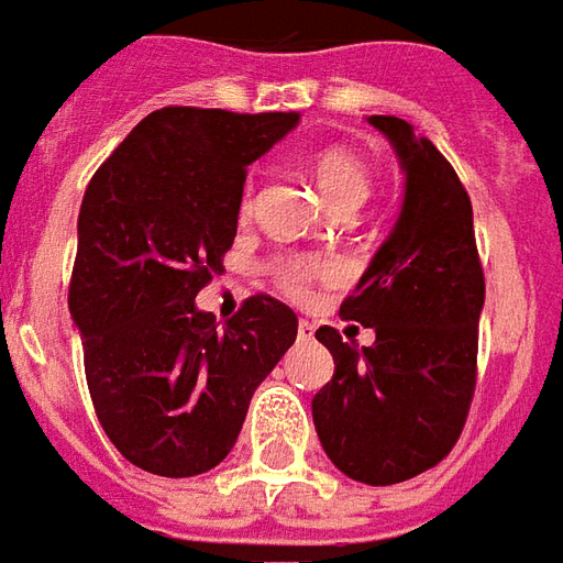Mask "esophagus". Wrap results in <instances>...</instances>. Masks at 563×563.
<instances>
[{
	"mask_svg": "<svg viewBox=\"0 0 563 563\" xmlns=\"http://www.w3.org/2000/svg\"><path fill=\"white\" fill-rule=\"evenodd\" d=\"M312 336H314V324H312V321H306V318H302L300 324H297V339H300V342H309Z\"/></svg>",
	"mask_w": 563,
	"mask_h": 563,
	"instance_id": "34e87169",
	"label": "esophagus"
}]
</instances>
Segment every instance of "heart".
Wrapping results in <instances>:
<instances>
[{"label": "heart", "instance_id": "obj_1", "mask_svg": "<svg viewBox=\"0 0 563 563\" xmlns=\"http://www.w3.org/2000/svg\"><path fill=\"white\" fill-rule=\"evenodd\" d=\"M314 181L321 187L324 199L333 209H357L369 190H373V173L357 154L345 151V147H327L321 151L312 163ZM239 211L249 214L251 211V181L242 190V202ZM269 273L278 282V288L290 294V297H306L309 285L314 278L327 273V263L318 257H275L269 263Z\"/></svg>", "mask_w": 563, "mask_h": 563}]
</instances>
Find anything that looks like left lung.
Returning <instances> with one entry per match:
<instances>
[{"label":"left lung","mask_w":563,"mask_h":563,"mask_svg":"<svg viewBox=\"0 0 563 563\" xmlns=\"http://www.w3.org/2000/svg\"><path fill=\"white\" fill-rule=\"evenodd\" d=\"M369 123L400 157L406 194L397 224L339 314L376 330L357 349L339 330L314 336L333 354V378L312 418L327 457L354 482L394 485L437 466L464 430L476 390L485 306L473 206L437 145L390 114Z\"/></svg>","instance_id":"8db88e82"}]
</instances>
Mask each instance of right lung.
I'll return each instance as SVG.
<instances>
[{
	"label": "right lung",
	"mask_w": 563,
	"mask_h": 563,
	"mask_svg": "<svg viewBox=\"0 0 563 563\" xmlns=\"http://www.w3.org/2000/svg\"><path fill=\"white\" fill-rule=\"evenodd\" d=\"M297 123V111H151L84 190L69 312L87 388L114 449L154 476L221 464L297 339L294 309L266 294L224 327L194 302L224 273L249 163Z\"/></svg>",
	"instance_id": "obj_1"
}]
</instances>
